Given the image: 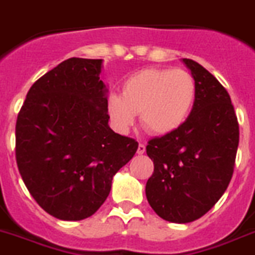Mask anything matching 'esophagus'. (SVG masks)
Segmentation results:
<instances>
[{
    "mask_svg": "<svg viewBox=\"0 0 255 255\" xmlns=\"http://www.w3.org/2000/svg\"><path fill=\"white\" fill-rule=\"evenodd\" d=\"M144 153H145V145L144 144H138L137 154H144Z\"/></svg>",
    "mask_w": 255,
    "mask_h": 255,
    "instance_id": "esophagus-1",
    "label": "esophagus"
}]
</instances>
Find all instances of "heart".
Returning a JSON list of instances; mask_svg holds the SVG:
<instances>
[{"label":"heart","mask_w":255,"mask_h":255,"mask_svg":"<svg viewBox=\"0 0 255 255\" xmlns=\"http://www.w3.org/2000/svg\"><path fill=\"white\" fill-rule=\"evenodd\" d=\"M196 99V82L185 69L146 68L122 85V95L107 98V113L119 131H127L140 114L146 132L167 134L183 126Z\"/></svg>","instance_id":"heart-1"}]
</instances>
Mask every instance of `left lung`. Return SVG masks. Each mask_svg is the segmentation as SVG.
Wrapping results in <instances>:
<instances>
[{
  "label": "left lung",
  "instance_id": "1",
  "mask_svg": "<svg viewBox=\"0 0 255 255\" xmlns=\"http://www.w3.org/2000/svg\"><path fill=\"white\" fill-rule=\"evenodd\" d=\"M196 82L195 105L181 128L150 138L154 171L145 186L149 204L163 220L185 224L206 215L233 175L240 131L227 89L194 60L183 59Z\"/></svg>",
  "mask_w": 255,
  "mask_h": 255
}]
</instances>
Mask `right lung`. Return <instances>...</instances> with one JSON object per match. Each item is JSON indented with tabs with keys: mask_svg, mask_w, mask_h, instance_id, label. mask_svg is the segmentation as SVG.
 <instances>
[{
	"mask_svg": "<svg viewBox=\"0 0 255 255\" xmlns=\"http://www.w3.org/2000/svg\"><path fill=\"white\" fill-rule=\"evenodd\" d=\"M102 60L72 57L30 88L15 124V158L27 190L56 219L84 220L134 156L137 141L109 127Z\"/></svg>",
	"mask_w": 255,
	"mask_h": 255,
	"instance_id": "right-lung-1",
	"label": "right lung"
}]
</instances>
